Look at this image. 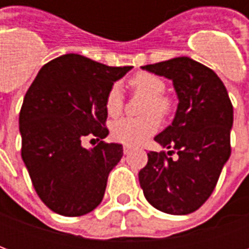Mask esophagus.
I'll use <instances>...</instances> for the list:
<instances>
[{
	"label": "esophagus",
	"instance_id": "34e87169",
	"mask_svg": "<svg viewBox=\"0 0 249 249\" xmlns=\"http://www.w3.org/2000/svg\"><path fill=\"white\" fill-rule=\"evenodd\" d=\"M133 148L130 145H124V148H123V151H124V153H129L130 151H132Z\"/></svg>",
	"mask_w": 249,
	"mask_h": 249
}]
</instances>
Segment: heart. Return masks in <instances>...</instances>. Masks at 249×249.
Wrapping results in <instances>:
<instances>
[{
  "label": "heart",
  "mask_w": 249,
  "mask_h": 249,
  "mask_svg": "<svg viewBox=\"0 0 249 249\" xmlns=\"http://www.w3.org/2000/svg\"><path fill=\"white\" fill-rule=\"evenodd\" d=\"M130 89L136 93L145 96L141 107V117H125L114 121L112 124V137L114 140L126 145H139L141 142L155 135L160 124L161 117H167L172 112L173 101L165 92V82L161 78L149 71H139L129 78ZM124 97L117 84L109 88L105 96V109L109 116L116 117L123 112Z\"/></svg>",
  "instance_id": "heart-1"
}]
</instances>
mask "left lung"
<instances>
[{"label": "left lung", "mask_w": 249, "mask_h": 249, "mask_svg": "<svg viewBox=\"0 0 249 249\" xmlns=\"http://www.w3.org/2000/svg\"><path fill=\"white\" fill-rule=\"evenodd\" d=\"M171 78L178 96L173 123L155 140L171 151L149 152L139 181L155 208L169 214H188L213 192L231 155L233 107L217 74L188 57L142 66ZM178 153L173 160L169 156Z\"/></svg>", "instance_id": "1"}]
</instances>
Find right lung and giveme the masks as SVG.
Returning a JSON list of instances; mask_svg holds the SVG:
<instances>
[{"label": "right lung", "instance_id": "right-lung-1", "mask_svg": "<svg viewBox=\"0 0 249 249\" xmlns=\"http://www.w3.org/2000/svg\"><path fill=\"white\" fill-rule=\"evenodd\" d=\"M129 69L69 53L42 66L25 94L21 156L38 197L53 212L76 217L101 203L109 172L123 157L121 144L103 141L109 133L105 96ZM87 137L100 142L87 150Z\"/></svg>", "mask_w": 249, "mask_h": 249}]
</instances>
